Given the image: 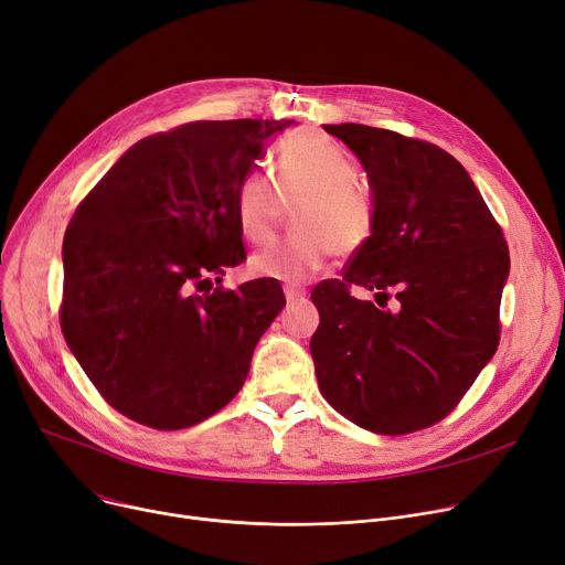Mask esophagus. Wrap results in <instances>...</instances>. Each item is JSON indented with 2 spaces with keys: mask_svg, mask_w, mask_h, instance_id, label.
<instances>
[{
  "mask_svg": "<svg viewBox=\"0 0 565 565\" xmlns=\"http://www.w3.org/2000/svg\"><path fill=\"white\" fill-rule=\"evenodd\" d=\"M284 295H286V302L288 305H298V302H305L307 292L302 288H295V286H286L284 288Z\"/></svg>",
  "mask_w": 565,
  "mask_h": 565,
  "instance_id": "1",
  "label": "esophagus"
}]
</instances>
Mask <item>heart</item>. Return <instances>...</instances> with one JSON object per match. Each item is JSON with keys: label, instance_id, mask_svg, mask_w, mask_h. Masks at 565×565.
<instances>
[{"label": "heart", "instance_id": "heart-1", "mask_svg": "<svg viewBox=\"0 0 565 565\" xmlns=\"http://www.w3.org/2000/svg\"><path fill=\"white\" fill-rule=\"evenodd\" d=\"M358 181V167L332 139L316 132L290 135L277 156V181L249 169L235 188V217L256 245L277 235L286 207L295 233L252 258L263 279L300 284L322 270L332 254H360L375 237L380 211L375 196Z\"/></svg>", "mask_w": 565, "mask_h": 565}]
</instances>
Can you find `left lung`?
I'll list each match as a JSON object with an SVG mask.
<instances>
[{"label":"left lung","instance_id":"8db88e82","mask_svg":"<svg viewBox=\"0 0 565 565\" xmlns=\"http://www.w3.org/2000/svg\"><path fill=\"white\" fill-rule=\"evenodd\" d=\"M366 169L380 222L341 279L311 290L320 394L380 435L441 422L499 345L511 256L465 167L439 146L392 130L322 126ZM350 285L373 289L358 301Z\"/></svg>","mask_w":565,"mask_h":565}]
</instances>
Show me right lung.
I'll use <instances>...</instances> for the list:
<instances>
[{
  "instance_id": "right-lung-1",
  "label": "right lung",
  "mask_w": 565,
  "mask_h": 565,
  "mask_svg": "<svg viewBox=\"0 0 565 565\" xmlns=\"http://www.w3.org/2000/svg\"><path fill=\"white\" fill-rule=\"evenodd\" d=\"M290 124L194 121L151 135L77 205L58 320L86 377L124 417L181 430L243 390L286 300L277 279L220 286L247 258L235 188Z\"/></svg>"
}]
</instances>
